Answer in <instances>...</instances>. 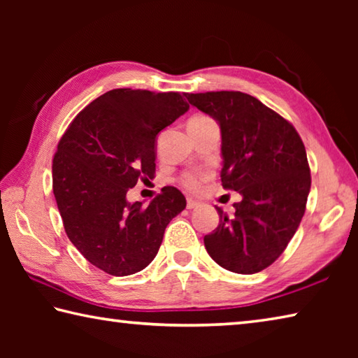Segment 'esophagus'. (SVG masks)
Listing matches in <instances>:
<instances>
[{
	"instance_id": "34e87169",
	"label": "esophagus",
	"mask_w": 358,
	"mask_h": 358,
	"mask_svg": "<svg viewBox=\"0 0 358 358\" xmlns=\"http://www.w3.org/2000/svg\"><path fill=\"white\" fill-rule=\"evenodd\" d=\"M186 207H187V210H194V208H197V207H199V202L192 201V199H187Z\"/></svg>"
}]
</instances>
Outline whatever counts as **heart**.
I'll return each instance as SVG.
<instances>
[{"instance_id": "b5f03b06", "label": "heart", "mask_w": 358, "mask_h": 358, "mask_svg": "<svg viewBox=\"0 0 358 358\" xmlns=\"http://www.w3.org/2000/svg\"><path fill=\"white\" fill-rule=\"evenodd\" d=\"M210 120L207 117H202V115H196L189 120V123H197V121H205ZM205 181H207V175L205 173H186L181 177V185H183L187 191L191 192H199L203 187Z\"/></svg>"}]
</instances>
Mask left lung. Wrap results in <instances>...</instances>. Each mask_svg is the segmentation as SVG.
Masks as SVG:
<instances>
[{"mask_svg":"<svg viewBox=\"0 0 358 358\" xmlns=\"http://www.w3.org/2000/svg\"><path fill=\"white\" fill-rule=\"evenodd\" d=\"M189 104L221 128V181L237 191L229 217L205 235L210 257L222 268L252 275L286 250L305 215L311 173L299 132L287 120L241 92L186 93Z\"/></svg>","mask_w":358,"mask_h":358,"instance_id":"8db88e82","label":"left lung"}]
</instances>
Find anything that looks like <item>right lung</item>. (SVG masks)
I'll return each instance as SVG.
<instances>
[{"instance_id": "right-lung-1", "label": "right lung", "mask_w": 358, "mask_h": 358, "mask_svg": "<svg viewBox=\"0 0 358 358\" xmlns=\"http://www.w3.org/2000/svg\"><path fill=\"white\" fill-rule=\"evenodd\" d=\"M180 93L117 88L72 120L53 156V194L66 234L90 264L113 276L156 257L172 217L186 208L177 187L143 207L126 194L155 178L156 136L187 112Z\"/></svg>"}]
</instances>
